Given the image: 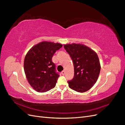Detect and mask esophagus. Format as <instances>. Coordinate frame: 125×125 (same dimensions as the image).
Segmentation results:
<instances>
[{"label":"esophagus","instance_id":"esophagus-1","mask_svg":"<svg viewBox=\"0 0 125 125\" xmlns=\"http://www.w3.org/2000/svg\"><path fill=\"white\" fill-rule=\"evenodd\" d=\"M62 75H65V70H63V71L62 72Z\"/></svg>","mask_w":125,"mask_h":125}]
</instances>
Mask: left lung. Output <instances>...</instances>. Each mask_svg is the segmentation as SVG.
Here are the masks:
<instances>
[{
  "instance_id": "obj_1",
  "label": "left lung",
  "mask_w": 125,
  "mask_h": 125,
  "mask_svg": "<svg viewBox=\"0 0 125 125\" xmlns=\"http://www.w3.org/2000/svg\"><path fill=\"white\" fill-rule=\"evenodd\" d=\"M73 60L74 77L68 81L69 88L78 92H84L95 83L100 73V60L96 52L81 44L63 45Z\"/></svg>"
}]
</instances>
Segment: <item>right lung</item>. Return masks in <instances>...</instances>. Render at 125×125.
<instances>
[{"label": "right lung", "instance_id": "add662e5", "mask_svg": "<svg viewBox=\"0 0 125 125\" xmlns=\"http://www.w3.org/2000/svg\"><path fill=\"white\" fill-rule=\"evenodd\" d=\"M62 46L60 43L44 41L34 45L26 54L24 72L29 84L36 91L45 92L55 86L59 75L52 57Z\"/></svg>", "mask_w": 125, "mask_h": 125}]
</instances>
